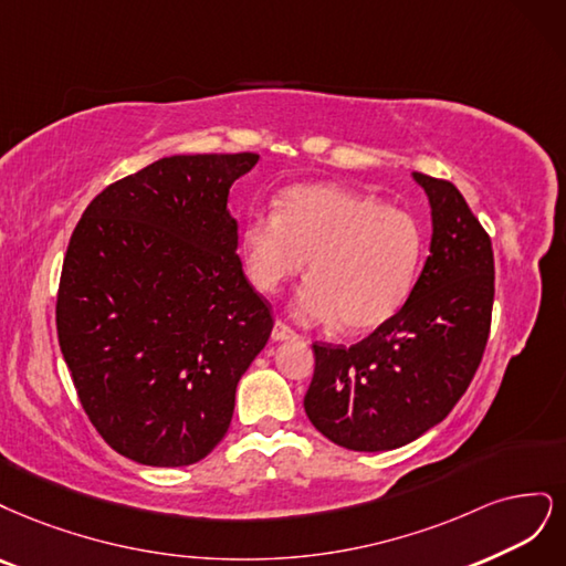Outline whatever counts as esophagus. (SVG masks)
<instances>
[{"label": "esophagus", "mask_w": 566, "mask_h": 566, "mask_svg": "<svg viewBox=\"0 0 566 566\" xmlns=\"http://www.w3.org/2000/svg\"><path fill=\"white\" fill-rule=\"evenodd\" d=\"M296 336L298 334L291 329V326L286 322H282V319H277L275 326H272V338H275V340H286V338H296Z\"/></svg>", "instance_id": "1"}]
</instances>
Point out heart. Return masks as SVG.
Here are the masks:
<instances>
[{"instance_id":"obj_1","label":"heart","mask_w":566,"mask_h":566,"mask_svg":"<svg viewBox=\"0 0 566 566\" xmlns=\"http://www.w3.org/2000/svg\"><path fill=\"white\" fill-rule=\"evenodd\" d=\"M251 284L272 294L298 277L294 301L305 322L369 332L399 313L416 284L423 234L405 211L338 186L289 190L277 213L253 211L242 230Z\"/></svg>"}]
</instances>
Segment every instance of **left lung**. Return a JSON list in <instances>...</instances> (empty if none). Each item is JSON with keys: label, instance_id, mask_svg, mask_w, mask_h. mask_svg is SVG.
<instances>
[{"label": "left lung", "instance_id": "obj_1", "mask_svg": "<svg viewBox=\"0 0 566 566\" xmlns=\"http://www.w3.org/2000/svg\"><path fill=\"white\" fill-rule=\"evenodd\" d=\"M432 207L430 256L407 303L367 338L313 343L305 413L353 451H388L421 437L455 407L491 329L494 251L451 180L413 174Z\"/></svg>", "mask_w": 566, "mask_h": 566}]
</instances>
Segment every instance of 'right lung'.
Masks as SVG:
<instances>
[{
    "label": "right lung",
    "instance_id": "obj_1",
    "mask_svg": "<svg viewBox=\"0 0 566 566\" xmlns=\"http://www.w3.org/2000/svg\"><path fill=\"white\" fill-rule=\"evenodd\" d=\"M256 153L174 155L91 199L56 329L82 409L117 453L178 468L223 440L272 313L237 256L228 192Z\"/></svg>",
    "mask_w": 566,
    "mask_h": 566
}]
</instances>
